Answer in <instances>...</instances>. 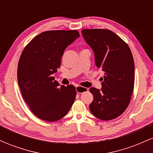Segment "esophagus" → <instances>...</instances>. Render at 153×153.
<instances>
[{
    "mask_svg": "<svg viewBox=\"0 0 153 153\" xmlns=\"http://www.w3.org/2000/svg\"><path fill=\"white\" fill-rule=\"evenodd\" d=\"M75 88H76V91H77V93H78V94H82V93L85 92V91H88V89L87 88L80 86V85H77V86Z\"/></svg>",
    "mask_w": 153,
    "mask_h": 153,
    "instance_id": "esophagus-1",
    "label": "esophagus"
}]
</instances>
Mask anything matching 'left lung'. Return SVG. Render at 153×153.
Here are the masks:
<instances>
[{
  "instance_id": "1",
  "label": "left lung",
  "mask_w": 153,
  "mask_h": 153,
  "mask_svg": "<svg viewBox=\"0 0 153 153\" xmlns=\"http://www.w3.org/2000/svg\"><path fill=\"white\" fill-rule=\"evenodd\" d=\"M94 52L95 63L104 73L101 90L92 87L91 113L103 121L120 116L129 106L134 90V62L127 44L108 29H82Z\"/></svg>"
}]
</instances>
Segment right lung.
I'll return each instance as SVG.
<instances>
[{"label": "right lung", "instance_id": "add662e5", "mask_svg": "<svg viewBox=\"0 0 153 153\" xmlns=\"http://www.w3.org/2000/svg\"><path fill=\"white\" fill-rule=\"evenodd\" d=\"M79 36L76 30L44 31L22 52L17 70L19 88L32 113L44 121L59 120L74 102L75 86H59L52 75L60 66L65 50Z\"/></svg>", "mask_w": 153, "mask_h": 153}]
</instances>
